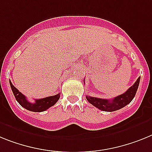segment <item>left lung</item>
I'll return each mask as SVG.
<instances>
[{
    "mask_svg": "<svg viewBox=\"0 0 152 152\" xmlns=\"http://www.w3.org/2000/svg\"><path fill=\"white\" fill-rule=\"evenodd\" d=\"M139 82L140 77H138L134 85L132 86L126 92H124L123 94L116 96L113 99H105L96 98L89 96H86V99L89 103L94 105L95 107L98 108L100 110L105 112H114L118 110L130 103L132 100L134 99L138 88Z\"/></svg>",
    "mask_w": 152,
    "mask_h": 152,
    "instance_id": "obj_1",
    "label": "left lung"
}]
</instances>
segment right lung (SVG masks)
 I'll return each mask as SVG.
<instances>
[{
	"label": "right lung",
	"instance_id": "add662e5",
	"mask_svg": "<svg viewBox=\"0 0 152 152\" xmlns=\"http://www.w3.org/2000/svg\"><path fill=\"white\" fill-rule=\"evenodd\" d=\"M10 85L13 91V93L15 96L16 100L19 102V104L22 107L25 108V109L29 111H31V112L40 113V112L47 110L50 107L55 105L60 97V93H58L55 96H49V97L39 99H35V102L31 103V102H28V100L27 99V97L24 95L22 94L17 88H15L13 86L12 83L10 81Z\"/></svg>",
	"mask_w": 152,
	"mask_h": 152
}]
</instances>
